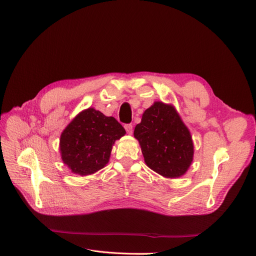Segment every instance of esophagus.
I'll use <instances>...</instances> for the list:
<instances>
[{"label": "esophagus", "instance_id": "obj_1", "mask_svg": "<svg viewBox=\"0 0 256 256\" xmlns=\"http://www.w3.org/2000/svg\"><path fill=\"white\" fill-rule=\"evenodd\" d=\"M124 127H125V129H126L128 134H131L134 132V126L131 125V124H126V125L124 126Z\"/></svg>", "mask_w": 256, "mask_h": 256}]
</instances>
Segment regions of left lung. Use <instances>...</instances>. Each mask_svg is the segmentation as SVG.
Segmentation results:
<instances>
[{
    "label": "left lung",
    "mask_w": 256,
    "mask_h": 256,
    "mask_svg": "<svg viewBox=\"0 0 256 256\" xmlns=\"http://www.w3.org/2000/svg\"><path fill=\"white\" fill-rule=\"evenodd\" d=\"M146 164L170 178L184 175L193 159V143L188 128L172 106L154 102L134 128Z\"/></svg>",
    "instance_id": "obj_1"
}]
</instances>
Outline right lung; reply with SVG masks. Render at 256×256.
<instances>
[{"label":"right lung","instance_id":"obj_1","mask_svg":"<svg viewBox=\"0 0 256 256\" xmlns=\"http://www.w3.org/2000/svg\"><path fill=\"white\" fill-rule=\"evenodd\" d=\"M125 134L114 118L90 108L76 116L62 134V159L76 174L95 173L108 164L112 145Z\"/></svg>","mask_w":256,"mask_h":256}]
</instances>
